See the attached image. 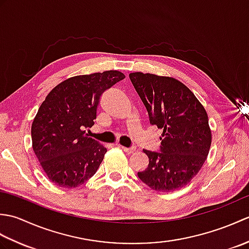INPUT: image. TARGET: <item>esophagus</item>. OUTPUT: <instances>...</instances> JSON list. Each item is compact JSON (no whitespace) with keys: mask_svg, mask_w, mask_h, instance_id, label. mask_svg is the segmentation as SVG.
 Instances as JSON below:
<instances>
[{"mask_svg":"<svg viewBox=\"0 0 249 249\" xmlns=\"http://www.w3.org/2000/svg\"><path fill=\"white\" fill-rule=\"evenodd\" d=\"M120 147H121V149L123 150L124 152H126V153H133V152H135V150H136L135 146L126 147V146H124V145H120Z\"/></svg>","mask_w":249,"mask_h":249,"instance_id":"obj_1","label":"esophagus"}]
</instances>
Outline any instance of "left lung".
Returning <instances> with one entry per match:
<instances>
[{
	"mask_svg": "<svg viewBox=\"0 0 249 249\" xmlns=\"http://www.w3.org/2000/svg\"><path fill=\"white\" fill-rule=\"evenodd\" d=\"M129 78L150 123L163 129L160 152L143 150L149 166L138 177L157 192H174L192 181L208 157L212 142L208 113L177 79L143 72H131Z\"/></svg>",
	"mask_w": 249,
	"mask_h": 249,
	"instance_id": "8db88e82",
	"label": "left lung"
}]
</instances>
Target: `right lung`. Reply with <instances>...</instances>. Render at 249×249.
Here are the masks:
<instances>
[{
	"mask_svg": "<svg viewBox=\"0 0 249 249\" xmlns=\"http://www.w3.org/2000/svg\"><path fill=\"white\" fill-rule=\"evenodd\" d=\"M124 78L118 71L71 77L40 105L32 123V144L47 177L57 186L77 187L97 171L107 149L86 129L94 125L102 94Z\"/></svg>",
	"mask_w": 249,
	"mask_h": 249,
	"instance_id": "add662e5",
	"label": "right lung"
}]
</instances>
